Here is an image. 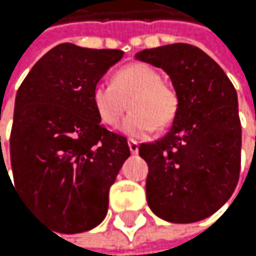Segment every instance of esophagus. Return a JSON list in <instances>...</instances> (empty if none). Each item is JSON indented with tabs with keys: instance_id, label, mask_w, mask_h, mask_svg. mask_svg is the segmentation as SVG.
<instances>
[{
	"instance_id": "esophagus-1",
	"label": "esophagus",
	"mask_w": 256,
	"mask_h": 256,
	"mask_svg": "<svg viewBox=\"0 0 256 256\" xmlns=\"http://www.w3.org/2000/svg\"><path fill=\"white\" fill-rule=\"evenodd\" d=\"M127 144H129L130 152H132L134 155H136V154H138V147H140V144H138L135 140H129V141H127Z\"/></svg>"
}]
</instances>
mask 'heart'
<instances>
[{
  "label": "heart",
  "mask_w": 256,
  "mask_h": 256,
  "mask_svg": "<svg viewBox=\"0 0 256 256\" xmlns=\"http://www.w3.org/2000/svg\"><path fill=\"white\" fill-rule=\"evenodd\" d=\"M130 114L120 129L142 138L155 129H167L178 115L180 98L170 84L162 81L156 68L142 64H127L114 74L112 84L98 82L92 90L94 109L104 126H115L127 110Z\"/></svg>",
  "instance_id": "heart-1"
}]
</instances>
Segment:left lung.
Returning a JSON list of instances; mask_svg holds the SVG:
<instances>
[{"mask_svg":"<svg viewBox=\"0 0 256 256\" xmlns=\"http://www.w3.org/2000/svg\"><path fill=\"white\" fill-rule=\"evenodd\" d=\"M135 58L167 72L180 98L167 135L140 146V156L149 166V208L170 222L208 218L230 198L240 178L235 87L209 55L190 44L146 48Z\"/></svg>","mask_w":256,"mask_h":256,"instance_id":"8db88e82","label":"left lung"}]
</instances>
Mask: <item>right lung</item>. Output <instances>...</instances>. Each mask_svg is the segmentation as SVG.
I'll return each mask as SVG.
<instances>
[{
    "label": "right lung",
    "mask_w": 256,
    "mask_h": 256,
    "mask_svg": "<svg viewBox=\"0 0 256 256\" xmlns=\"http://www.w3.org/2000/svg\"><path fill=\"white\" fill-rule=\"evenodd\" d=\"M122 54L60 44L16 92L10 132L15 188L61 234L90 230L106 218L110 186L130 155L127 140L106 129L92 102L94 87Z\"/></svg>",
    "instance_id": "1"
}]
</instances>
